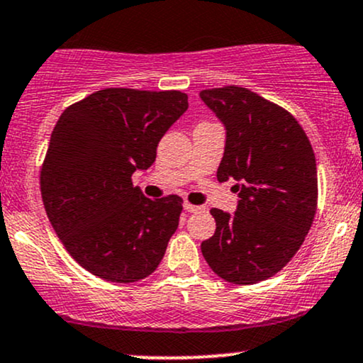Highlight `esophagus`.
Wrapping results in <instances>:
<instances>
[{"label": "esophagus", "mask_w": 363, "mask_h": 363, "mask_svg": "<svg viewBox=\"0 0 363 363\" xmlns=\"http://www.w3.org/2000/svg\"><path fill=\"white\" fill-rule=\"evenodd\" d=\"M184 210L189 211V213H194V211H199L203 210V206H196V205H191V203H184Z\"/></svg>", "instance_id": "esophagus-1"}]
</instances>
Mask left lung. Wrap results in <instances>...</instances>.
<instances>
[{"instance_id": "8db88e82", "label": "left lung", "mask_w": 363, "mask_h": 363, "mask_svg": "<svg viewBox=\"0 0 363 363\" xmlns=\"http://www.w3.org/2000/svg\"><path fill=\"white\" fill-rule=\"evenodd\" d=\"M225 126L220 182L234 179L235 213L211 208L215 234L201 242L210 268L235 285L277 274L309 232L318 210L314 150L297 119L242 86L199 91Z\"/></svg>"}]
</instances>
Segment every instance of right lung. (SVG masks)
Returning a JSON list of instances; mask_svg holds the SVG:
<instances>
[{"mask_svg":"<svg viewBox=\"0 0 363 363\" xmlns=\"http://www.w3.org/2000/svg\"><path fill=\"white\" fill-rule=\"evenodd\" d=\"M186 111L177 90L106 89L57 119L40 170L44 208L66 251L95 277L140 281L164 257L182 199H150L131 176L155 162L158 141Z\"/></svg>","mask_w":363,"mask_h":363,"instance_id":"add662e5","label":"right lung"}]
</instances>
